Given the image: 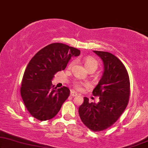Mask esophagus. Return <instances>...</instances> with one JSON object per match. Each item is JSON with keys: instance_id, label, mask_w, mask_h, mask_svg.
<instances>
[{"instance_id": "esophagus-1", "label": "esophagus", "mask_w": 148, "mask_h": 148, "mask_svg": "<svg viewBox=\"0 0 148 148\" xmlns=\"http://www.w3.org/2000/svg\"><path fill=\"white\" fill-rule=\"evenodd\" d=\"M78 93L74 90H71V92H70V96H72V97H76V96H78Z\"/></svg>"}]
</instances>
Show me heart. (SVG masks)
<instances>
[{
    "mask_svg": "<svg viewBox=\"0 0 148 148\" xmlns=\"http://www.w3.org/2000/svg\"><path fill=\"white\" fill-rule=\"evenodd\" d=\"M74 63V62L73 61L71 64H70V66L73 65ZM98 65H99V64H98V62L94 58L86 57L84 59V66L88 70H97V67H98ZM82 85H84V84H83V83L80 82H77V81H76V82H74V88L77 89V90H79V89H80L81 86H82Z\"/></svg>",
    "mask_w": 148,
    "mask_h": 148,
    "instance_id": "b5f03b06",
    "label": "heart"
}]
</instances>
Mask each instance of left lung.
Wrapping results in <instances>:
<instances>
[{
	"instance_id": "1",
	"label": "left lung",
	"mask_w": 148,
	"mask_h": 148,
	"mask_svg": "<svg viewBox=\"0 0 148 148\" xmlns=\"http://www.w3.org/2000/svg\"><path fill=\"white\" fill-rule=\"evenodd\" d=\"M103 62L101 78L92 91L99 97L98 103H89L84 97L78 113L83 123L93 132H101L113 125L128 104L130 82L125 67L115 56L109 52L93 51Z\"/></svg>"
}]
</instances>
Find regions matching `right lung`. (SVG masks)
I'll return each instance as SVG.
<instances>
[{
    "label": "right lung",
    "instance_id": "1",
    "mask_svg": "<svg viewBox=\"0 0 148 148\" xmlns=\"http://www.w3.org/2000/svg\"><path fill=\"white\" fill-rule=\"evenodd\" d=\"M79 49L60 43L49 44L39 50L29 62L22 79L21 95L33 117L49 120L57 115L70 95L67 87L54 88V74L66 68Z\"/></svg>",
    "mask_w": 148,
    "mask_h": 148
}]
</instances>
